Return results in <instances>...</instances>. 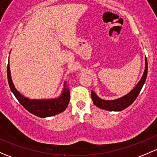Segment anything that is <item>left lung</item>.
<instances>
[{
  "instance_id": "8db88e82",
  "label": "left lung",
  "mask_w": 157,
  "mask_h": 157,
  "mask_svg": "<svg viewBox=\"0 0 157 157\" xmlns=\"http://www.w3.org/2000/svg\"><path fill=\"white\" fill-rule=\"evenodd\" d=\"M147 75V58H145V70L144 72L143 75L140 78V82L136 85V86L133 88L128 94H127L125 96L113 101H106L100 98L95 92L91 90V98L93 100L94 104L101 109H105V110L109 111H121L125 109L128 106H130L137 97L138 96L139 93L140 92L142 87L146 81Z\"/></svg>"
}]
</instances>
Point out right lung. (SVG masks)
Returning <instances> with one entry per match:
<instances>
[{"mask_svg": "<svg viewBox=\"0 0 157 157\" xmlns=\"http://www.w3.org/2000/svg\"><path fill=\"white\" fill-rule=\"evenodd\" d=\"M7 79L11 91L17 98L20 104L31 113L38 117H49L60 113L67 109L69 104L70 93L69 90L66 88V85L63 89L61 95L57 98L48 100H31L25 98L17 90L13 83L9 63L7 64Z\"/></svg>", "mask_w": 157, "mask_h": 157, "instance_id": "add662e5", "label": "right lung"}]
</instances>
